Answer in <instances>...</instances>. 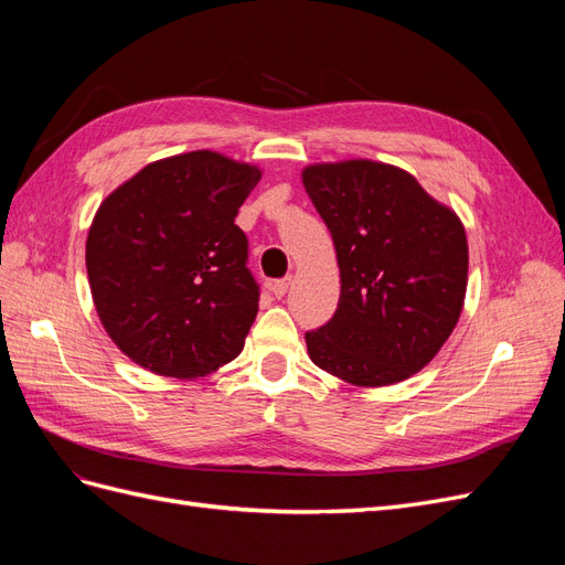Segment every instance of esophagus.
<instances>
[{
	"label": "esophagus",
	"mask_w": 565,
	"mask_h": 565,
	"mask_svg": "<svg viewBox=\"0 0 565 565\" xmlns=\"http://www.w3.org/2000/svg\"><path fill=\"white\" fill-rule=\"evenodd\" d=\"M289 285H292V278H282V280H276V282H273V285H270V292H273V297H276V299H282V297L287 295Z\"/></svg>",
	"instance_id": "1"
}]
</instances>
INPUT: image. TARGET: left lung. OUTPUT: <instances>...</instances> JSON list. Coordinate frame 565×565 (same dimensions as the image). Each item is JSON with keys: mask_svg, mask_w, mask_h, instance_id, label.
Segmentation results:
<instances>
[{"mask_svg": "<svg viewBox=\"0 0 565 565\" xmlns=\"http://www.w3.org/2000/svg\"><path fill=\"white\" fill-rule=\"evenodd\" d=\"M301 183L332 233L341 278L332 320L306 332L311 361L363 388L409 380L465 309V224L396 164L316 162Z\"/></svg>", "mask_w": 565, "mask_h": 565, "instance_id": "8db88e82", "label": "left lung"}]
</instances>
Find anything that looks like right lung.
Instances as JSON below:
<instances>
[{"mask_svg": "<svg viewBox=\"0 0 565 565\" xmlns=\"http://www.w3.org/2000/svg\"><path fill=\"white\" fill-rule=\"evenodd\" d=\"M262 169L216 150L146 164L98 204L87 276L104 330L129 361L198 380L241 355L259 311L235 226Z\"/></svg>", "mask_w": 565, "mask_h": 565, "instance_id": "right-lung-1", "label": "right lung"}]
</instances>
